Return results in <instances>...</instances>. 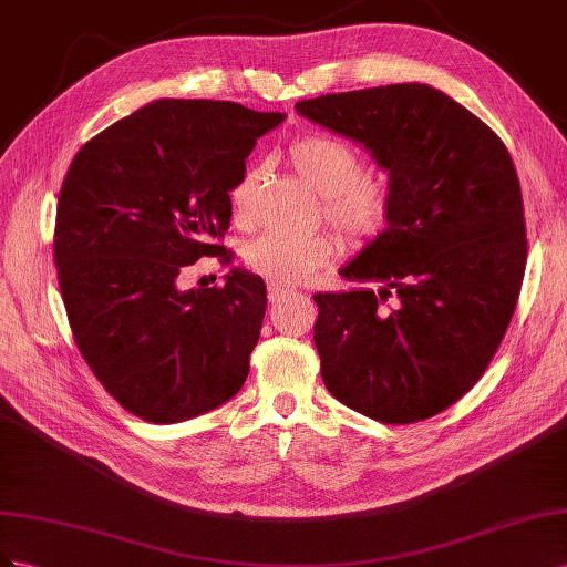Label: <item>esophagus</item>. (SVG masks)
<instances>
[{
	"instance_id": "esophagus-1",
	"label": "esophagus",
	"mask_w": 567,
	"mask_h": 567,
	"mask_svg": "<svg viewBox=\"0 0 567 567\" xmlns=\"http://www.w3.org/2000/svg\"><path fill=\"white\" fill-rule=\"evenodd\" d=\"M292 289L285 287V285H278V282H268V301L270 303H278L280 299H285Z\"/></svg>"
}]
</instances>
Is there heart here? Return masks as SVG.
<instances>
[{
  "instance_id": "1",
  "label": "heart",
  "mask_w": 567,
  "mask_h": 567,
  "mask_svg": "<svg viewBox=\"0 0 567 567\" xmlns=\"http://www.w3.org/2000/svg\"><path fill=\"white\" fill-rule=\"evenodd\" d=\"M295 171L322 197V212L355 241H370L384 233L392 202L386 187L363 175V158L351 144L311 135L289 147ZM264 171L258 166L241 173L230 189V204L237 220L249 218L254 194ZM339 254V241L330 233L285 235L264 233L245 247V264L251 272L278 285L303 282L311 272L330 264Z\"/></svg>"
}]
</instances>
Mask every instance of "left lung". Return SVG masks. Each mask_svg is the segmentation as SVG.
<instances>
[{
  "mask_svg": "<svg viewBox=\"0 0 567 567\" xmlns=\"http://www.w3.org/2000/svg\"><path fill=\"white\" fill-rule=\"evenodd\" d=\"M297 113L390 173L386 228L313 295L320 375L344 406L406 425L456 403L504 339L523 287V192L489 125L420 83L322 94ZM395 297L394 307L381 301Z\"/></svg>",
  "mask_w": 567,
  "mask_h": 567,
  "instance_id": "1",
  "label": "left lung"
}]
</instances>
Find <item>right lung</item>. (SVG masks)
<instances>
[{"mask_svg": "<svg viewBox=\"0 0 567 567\" xmlns=\"http://www.w3.org/2000/svg\"><path fill=\"white\" fill-rule=\"evenodd\" d=\"M285 113L156 100L83 144L63 177L54 264L75 344L125 411L181 423L230 401L249 375L266 285L233 268L223 287L181 272L220 256L230 189Z\"/></svg>", "mask_w": 567, "mask_h": 567, "instance_id": "add662e5", "label": "right lung"}]
</instances>
